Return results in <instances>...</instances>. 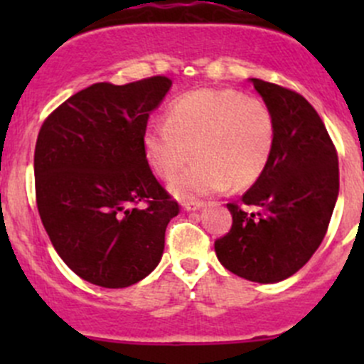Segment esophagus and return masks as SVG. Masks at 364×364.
<instances>
[{"label":"esophagus","mask_w":364,"mask_h":364,"mask_svg":"<svg viewBox=\"0 0 364 364\" xmlns=\"http://www.w3.org/2000/svg\"><path fill=\"white\" fill-rule=\"evenodd\" d=\"M204 205V203H200V200H186V203H183V209L185 211H196V209H200Z\"/></svg>","instance_id":"1"}]
</instances>
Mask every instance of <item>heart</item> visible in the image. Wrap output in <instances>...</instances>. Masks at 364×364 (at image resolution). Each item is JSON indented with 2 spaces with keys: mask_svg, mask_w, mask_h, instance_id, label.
Masks as SVG:
<instances>
[{
  "mask_svg": "<svg viewBox=\"0 0 364 364\" xmlns=\"http://www.w3.org/2000/svg\"><path fill=\"white\" fill-rule=\"evenodd\" d=\"M277 139L269 105L236 90H197L171 102L165 121L146 128L144 155L161 179H171L179 199L243 190L262 176Z\"/></svg>",
  "mask_w": 364,
  "mask_h": 364,
  "instance_id": "heart-1",
  "label": "heart"
}]
</instances>
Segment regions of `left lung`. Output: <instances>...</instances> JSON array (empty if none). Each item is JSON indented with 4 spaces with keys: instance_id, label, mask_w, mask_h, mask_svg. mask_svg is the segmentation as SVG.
<instances>
[{
    "instance_id": "8db88e82",
    "label": "left lung",
    "mask_w": 364,
    "mask_h": 364,
    "mask_svg": "<svg viewBox=\"0 0 364 364\" xmlns=\"http://www.w3.org/2000/svg\"><path fill=\"white\" fill-rule=\"evenodd\" d=\"M277 121L266 171L229 203L232 227L215 241L223 267L259 284L292 277L310 260L328 232L340 188L338 153L317 111L303 95L252 79ZM253 205L257 212H248Z\"/></svg>"
}]
</instances>
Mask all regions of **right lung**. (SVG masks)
Masks as SVG:
<instances>
[{
    "label": "right lung",
    "mask_w": 364,
    "mask_h": 364,
    "mask_svg": "<svg viewBox=\"0 0 364 364\" xmlns=\"http://www.w3.org/2000/svg\"><path fill=\"white\" fill-rule=\"evenodd\" d=\"M172 80L97 82L54 109L35 146V196L54 250L90 284L121 289L159 266L179 204L144 155L149 112Z\"/></svg>",
    "instance_id": "add662e5"
}]
</instances>
